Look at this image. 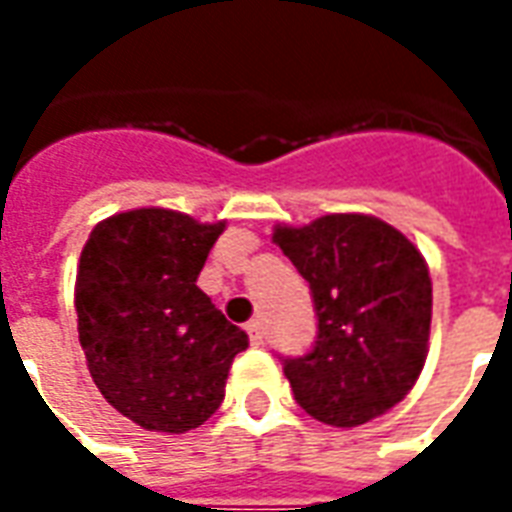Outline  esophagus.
<instances>
[{"label":"esophagus","instance_id":"esophagus-1","mask_svg":"<svg viewBox=\"0 0 512 512\" xmlns=\"http://www.w3.org/2000/svg\"><path fill=\"white\" fill-rule=\"evenodd\" d=\"M246 332H249L252 345H260L263 343V337H266V329H263V321H260V318H252V321L246 323Z\"/></svg>","mask_w":512,"mask_h":512}]
</instances>
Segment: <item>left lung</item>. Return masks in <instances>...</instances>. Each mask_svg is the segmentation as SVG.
Segmentation results:
<instances>
[{
    "label": "left lung",
    "instance_id": "1",
    "mask_svg": "<svg viewBox=\"0 0 512 512\" xmlns=\"http://www.w3.org/2000/svg\"><path fill=\"white\" fill-rule=\"evenodd\" d=\"M274 244L310 282L318 340L285 359L310 417L356 428L397 406L428 359L433 285L417 246L370 213H326L274 227Z\"/></svg>",
    "mask_w": 512,
    "mask_h": 512
}]
</instances>
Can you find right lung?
<instances>
[{
	"instance_id": "right-lung-1",
	"label": "right lung",
	"mask_w": 512,
	"mask_h": 512,
	"mask_svg": "<svg viewBox=\"0 0 512 512\" xmlns=\"http://www.w3.org/2000/svg\"><path fill=\"white\" fill-rule=\"evenodd\" d=\"M224 222L134 208L93 227L76 271L79 343L95 386L158 433L200 428L224 400L249 337L200 288Z\"/></svg>"
}]
</instances>
